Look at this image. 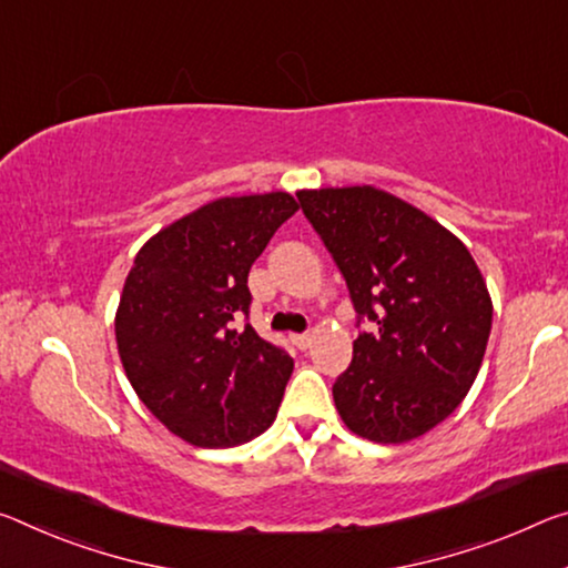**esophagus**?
Wrapping results in <instances>:
<instances>
[{"mask_svg": "<svg viewBox=\"0 0 568 568\" xmlns=\"http://www.w3.org/2000/svg\"><path fill=\"white\" fill-rule=\"evenodd\" d=\"M291 341H293V344L298 346L301 351H305V348H308V346L313 344V336H311V333H295V336H291Z\"/></svg>", "mask_w": 568, "mask_h": 568, "instance_id": "esophagus-1", "label": "esophagus"}]
</instances>
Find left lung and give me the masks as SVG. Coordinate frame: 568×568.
<instances>
[{
    "label": "left lung",
    "instance_id": "1",
    "mask_svg": "<svg viewBox=\"0 0 568 568\" xmlns=\"http://www.w3.org/2000/svg\"><path fill=\"white\" fill-rule=\"evenodd\" d=\"M298 202L346 277L358 323H376L333 384L341 419L382 445L422 437L460 407L488 346L493 301L470 250L368 184L303 189Z\"/></svg>",
    "mask_w": 568,
    "mask_h": 568
}]
</instances>
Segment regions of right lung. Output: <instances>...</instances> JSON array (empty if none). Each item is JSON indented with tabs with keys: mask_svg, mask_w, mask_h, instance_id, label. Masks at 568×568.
Listing matches in <instances>:
<instances>
[{
	"mask_svg": "<svg viewBox=\"0 0 568 568\" xmlns=\"http://www.w3.org/2000/svg\"><path fill=\"white\" fill-rule=\"evenodd\" d=\"M298 212L287 192L222 196L139 250L115 311V344L139 399L196 447H235L273 425L293 358L230 323L250 313L247 275Z\"/></svg>",
	"mask_w": 568,
	"mask_h": 568,
	"instance_id": "obj_1",
	"label": "right lung"
}]
</instances>
